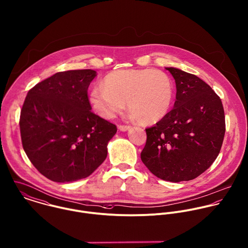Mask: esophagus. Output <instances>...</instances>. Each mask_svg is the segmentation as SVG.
I'll return each mask as SVG.
<instances>
[{
	"mask_svg": "<svg viewBox=\"0 0 248 248\" xmlns=\"http://www.w3.org/2000/svg\"><path fill=\"white\" fill-rule=\"evenodd\" d=\"M130 127H131L130 125H124V124L119 125V129H120L121 131H126V130H128Z\"/></svg>",
	"mask_w": 248,
	"mask_h": 248,
	"instance_id": "34e87169",
	"label": "esophagus"
}]
</instances>
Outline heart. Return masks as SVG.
I'll return each instance as SVG.
<instances>
[{
    "label": "heart",
    "mask_w": 248,
    "mask_h": 248,
    "mask_svg": "<svg viewBox=\"0 0 248 248\" xmlns=\"http://www.w3.org/2000/svg\"><path fill=\"white\" fill-rule=\"evenodd\" d=\"M173 97L174 86L168 74L155 69H131L108 74L102 86L90 91L89 101L104 119L114 118L127 101L132 118L143 124H153L168 115Z\"/></svg>",
    "instance_id": "obj_1"
}]
</instances>
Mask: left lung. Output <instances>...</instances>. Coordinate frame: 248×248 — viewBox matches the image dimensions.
<instances>
[{"label": "left lung", "mask_w": 248, "mask_h": 248, "mask_svg": "<svg viewBox=\"0 0 248 248\" xmlns=\"http://www.w3.org/2000/svg\"><path fill=\"white\" fill-rule=\"evenodd\" d=\"M173 108L154 126L146 128L141 159L158 178L189 181L203 173L217 157L225 133L221 99L202 79L176 68Z\"/></svg>", "instance_id": "obj_1"}]
</instances>
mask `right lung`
I'll list each match as a JSON object with an SVG mask.
<instances>
[{
  "instance_id": "right-lung-1",
  "label": "right lung",
  "mask_w": 248,
  "mask_h": 248,
  "mask_svg": "<svg viewBox=\"0 0 248 248\" xmlns=\"http://www.w3.org/2000/svg\"><path fill=\"white\" fill-rule=\"evenodd\" d=\"M96 76L90 69L59 72L28 92L19 122L23 149L51 181L85 178L107 156L117 126L91 110L88 87Z\"/></svg>"
}]
</instances>
